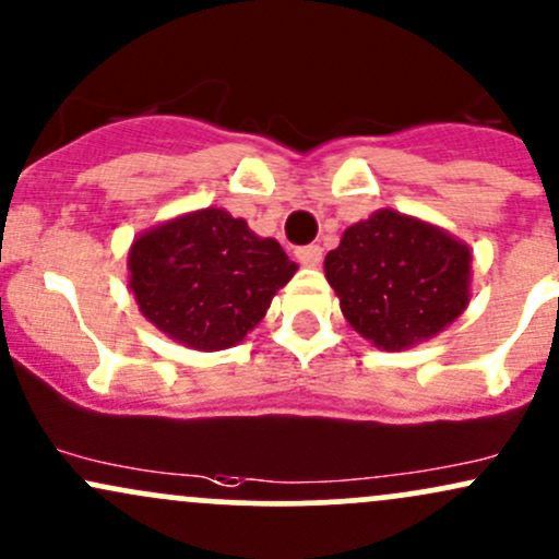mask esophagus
I'll list each match as a JSON object with an SVG mask.
<instances>
[{"label": "esophagus", "mask_w": 559, "mask_h": 559, "mask_svg": "<svg viewBox=\"0 0 559 559\" xmlns=\"http://www.w3.org/2000/svg\"><path fill=\"white\" fill-rule=\"evenodd\" d=\"M294 254H297L299 265H305V267H318L323 260V249L316 247V243H310V247H299Z\"/></svg>", "instance_id": "34e87169"}]
</instances>
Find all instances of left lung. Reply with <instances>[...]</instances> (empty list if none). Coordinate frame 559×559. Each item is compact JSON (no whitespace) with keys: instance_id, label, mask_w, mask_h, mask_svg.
<instances>
[{"instance_id":"8db88e82","label":"left lung","mask_w":559,"mask_h":559,"mask_svg":"<svg viewBox=\"0 0 559 559\" xmlns=\"http://www.w3.org/2000/svg\"><path fill=\"white\" fill-rule=\"evenodd\" d=\"M323 273L349 326L388 353L438 336L472 299L467 243L395 210L349 225Z\"/></svg>"}]
</instances>
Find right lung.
Segmentation results:
<instances>
[{
    "instance_id": "add662e5",
    "label": "right lung",
    "mask_w": 559,
    "mask_h": 559,
    "mask_svg": "<svg viewBox=\"0 0 559 559\" xmlns=\"http://www.w3.org/2000/svg\"><path fill=\"white\" fill-rule=\"evenodd\" d=\"M127 270L145 321L177 345L217 353L243 342L299 267L275 238L206 206L140 233Z\"/></svg>"
}]
</instances>
